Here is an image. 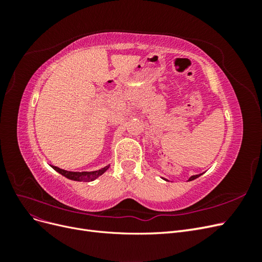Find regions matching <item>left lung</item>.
Masks as SVG:
<instances>
[{"label":"left lung","mask_w":262,"mask_h":262,"mask_svg":"<svg viewBox=\"0 0 262 262\" xmlns=\"http://www.w3.org/2000/svg\"><path fill=\"white\" fill-rule=\"evenodd\" d=\"M201 175H202V173H199V175H194V176H191V177L189 178V181H190V180H193V179H195V178H198V177H200Z\"/></svg>","instance_id":"obj_1"}]
</instances>
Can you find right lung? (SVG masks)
Here are the masks:
<instances>
[{"label":"right lung","mask_w":262,"mask_h":262,"mask_svg":"<svg viewBox=\"0 0 262 262\" xmlns=\"http://www.w3.org/2000/svg\"><path fill=\"white\" fill-rule=\"evenodd\" d=\"M51 167L55 170L58 171L59 173H61L62 176H64L71 180H75V181H93L96 178H98L100 175H102L108 168L109 166H106V167L98 169V170H95V171H68L64 169H61L57 166H51Z\"/></svg>","instance_id":"obj_1"}]
</instances>
